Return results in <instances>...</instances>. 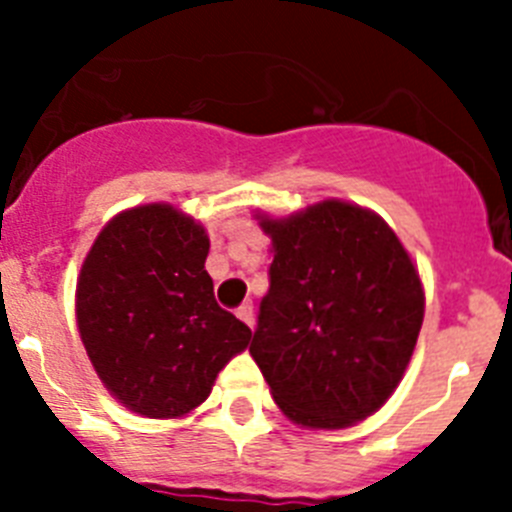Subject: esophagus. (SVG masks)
Here are the masks:
<instances>
[{"label":"esophagus","mask_w":512,"mask_h":512,"mask_svg":"<svg viewBox=\"0 0 512 512\" xmlns=\"http://www.w3.org/2000/svg\"><path fill=\"white\" fill-rule=\"evenodd\" d=\"M238 318H241L243 323L248 325V328H253V323H256V315H253V305H251V302H246V305L238 307Z\"/></svg>","instance_id":"obj_1"}]
</instances>
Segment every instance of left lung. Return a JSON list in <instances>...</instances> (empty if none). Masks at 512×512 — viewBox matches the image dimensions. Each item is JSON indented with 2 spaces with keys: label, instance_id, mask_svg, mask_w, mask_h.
Wrapping results in <instances>:
<instances>
[{
  "label": "left lung",
  "instance_id": "8db88e82",
  "mask_svg": "<svg viewBox=\"0 0 512 512\" xmlns=\"http://www.w3.org/2000/svg\"><path fill=\"white\" fill-rule=\"evenodd\" d=\"M256 220L274 261L251 356L271 397L312 431L366 420L397 390L423 325L410 253L377 212L354 202Z\"/></svg>",
  "mask_w": 512,
  "mask_h": 512
}]
</instances>
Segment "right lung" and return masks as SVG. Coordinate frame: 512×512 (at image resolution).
<instances>
[{"label":"right lung","mask_w":512,"mask_h":512,"mask_svg":"<svg viewBox=\"0 0 512 512\" xmlns=\"http://www.w3.org/2000/svg\"><path fill=\"white\" fill-rule=\"evenodd\" d=\"M205 225L166 202L99 230L76 282V325L112 397L143 418H182L246 351L251 328L215 302Z\"/></svg>","instance_id":"1"}]
</instances>
